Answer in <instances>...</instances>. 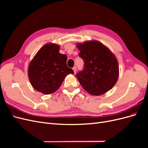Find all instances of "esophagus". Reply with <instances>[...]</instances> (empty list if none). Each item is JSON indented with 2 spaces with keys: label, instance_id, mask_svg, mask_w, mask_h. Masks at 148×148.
I'll use <instances>...</instances> for the list:
<instances>
[{
  "label": "esophagus",
  "instance_id": "obj_1",
  "mask_svg": "<svg viewBox=\"0 0 148 148\" xmlns=\"http://www.w3.org/2000/svg\"><path fill=\"white\" fill-rule=\"evenodd\" d=\"M73 71H74V73H76V72H77V67L74 66L73 68Z\"/></svg>",
  "mask_w": 148,
  "mask_h": 148
}]
</instances>
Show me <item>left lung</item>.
I'll return each mask as SVG.
<instances>
[{
	"label": "left lung",
	"mask_w": 148,
	"mask_h": 148,
	"mask_svg": "<svg viewBox=\"0 0 148 148\" xmlns=\"http://www.w3.org/2000/svg\"><path fill=\"white\" fill-rule=\"evenodd\" d=\"M79 57L84 60V69L76 75L79 83L89 94L99 96L117 82L119 67L117 58L109 48L97 41L78 43Z\"/></svg>",
	"instance_id": "left-lung-1"
}]
</instances>
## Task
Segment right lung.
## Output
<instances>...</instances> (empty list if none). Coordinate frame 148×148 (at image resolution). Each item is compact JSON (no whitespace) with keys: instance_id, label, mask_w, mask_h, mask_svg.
<instances>
[{"instance_id":"obj_1","label":"right lung","mask_w":148,"mask_h":148,"mask_svg":"<svg viewBox=\"0 0 148 148\" xmlns=\"http://www.w3.org/2000/svg\"><path fill=\"white\" fill-rule=\"evenodd\" d=\"M60 46L47 43L39 49L28 66L30 83L36 90L44 95L56 91L73 70L66 65L67 57L59 53Z\"/></svg>"}]
</instances>
